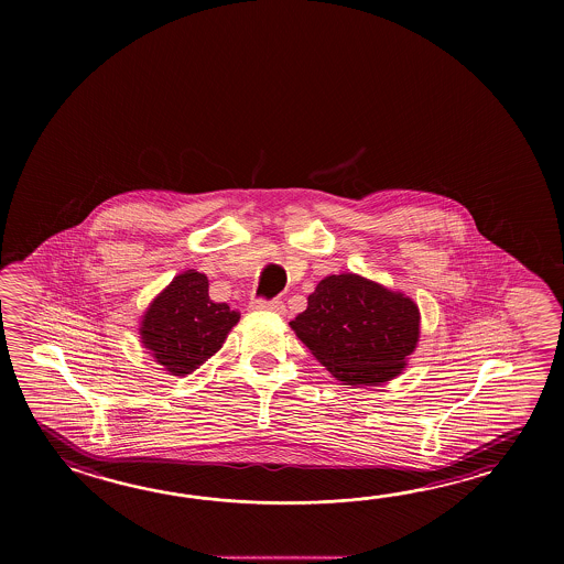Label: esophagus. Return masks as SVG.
Listing matches in <instances>:
<instances>
[{
  "label": "esophagus",
  "mask_w": 564,
  "mask_h": 564,
  "mask_svg": "<svg viewBox=\"0 0 564 564\" xmlns=\"http://www.w3.org/2000/svg\"><path fill=\"white\" fill-rule=\"evenodd\" d=\"M252 308L256 311H274V312H284V302L280 299H252Z\"/></svg>",
  "instance_id": "obj_1"
}]
</instances>
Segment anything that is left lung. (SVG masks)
<instances>
[{"instance_id":"8db88e82","label":"left lung","mask_w":564,"mask_h":564,"mask_svg":"<svg viewBox=\"0 0 564 564\" xmlns=\"http://www.w3.org/2000/svg\"><path fill=\"white\" fill-rule=\"evenodd\" d=\"M290 326L338 381L377 384L403 371L420 338V311L403 294L340 274L318 282Z\"/></svg>"}]
</instances>
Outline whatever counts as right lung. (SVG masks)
<instances>
[{
  "mask_svg": "<svg viewBox=\"0 0 564 564\" xmlns=\"http://www.w3.org/2000/svg\"><path fill=\"white\" fill-rule=\"evenodd\" d=\"M240 312L209 299L199 272H183L149 306L141 326L144 348L171 375H189L224 345Z\"/></svg>",
  "mask_w": 564,
  "mask_h": 564,
  "instance_id": "add662e5",
  "label": "right lung"
}]
</instances>
